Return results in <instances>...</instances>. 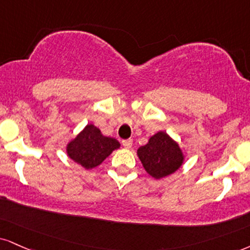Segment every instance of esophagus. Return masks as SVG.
Here are the masks:
<instances>
[{"label":"esophagus","instance_id":"obj_1","mask_svg":"<svg viewBox=\"0 0 250 250\" xmlns=\"http://www.w3.org/2000/svg\"><path fill=\"white\" fill-rule=\"evenodd\" d=\"M122 146H125V149L131 148V146H133V140H130V138H129V140H123L122 141Z\"/></svg>","mask_w":250,"mask_h":250}]
</instances>
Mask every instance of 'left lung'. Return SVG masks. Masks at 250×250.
Wrapping results in <instances>:
<instances>
[{
    "label": "left lung",
    "instance_id": "8db88e82",
    "mask_svg": "<svg viewBox=\"0 0 250 250\" xmlns=\"http://www.w3.org/2000/svg\"><path fill=\"white\" fill-rule=\"evenodd\" d=\"M137 155L146 172L156 179L178 170L184 161L178 144L164 131L150 137L149 143L137 150Z\"/></svg>",
    "mask_w": 250,
    "mask_h": 250
}]
</instances>
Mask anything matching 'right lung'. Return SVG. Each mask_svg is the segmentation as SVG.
<instances>
[{"label":"right lung","instance_id":"add662e5","mask_svg":"<svg viewBox=\"0 0 250 250\" xmlns=\"http://www.w3.org/2000/svg\"><path fill=\"white\" fill-rule=\"evenodd\" d=\"M120 143L115 138L106 137L98 128L88 125L67 146V154L86 169L98 167L117 149Z\"/></svg>","mask_w":250,"mask_h":250}]
</instances>
